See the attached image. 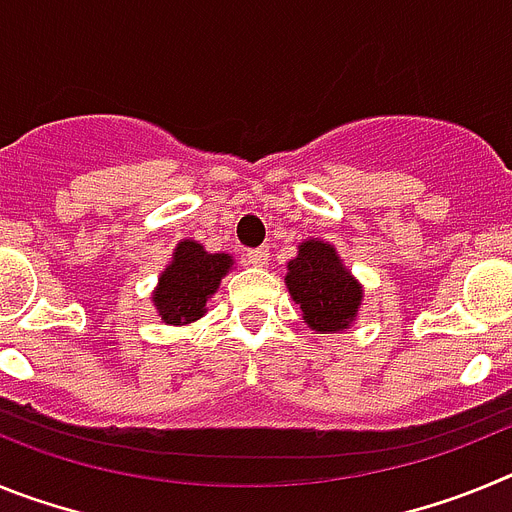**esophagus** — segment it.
<instances>
[{
	"label": "esophagus",
	"instance_id": "1",
	"mask_svg": "<svg viewBox=\"0 0 512 512\" xmlns=\"http://www.w3.org/2000/svg\"><path fill=\"white\" fill-rule=\"evenodd\" d=\"M248 264L253 266H266L269 264V248H251V251L246 253Z\"/></svg>",
	"mask_w": 512,
	"mask_h": 512
}]
</instances>
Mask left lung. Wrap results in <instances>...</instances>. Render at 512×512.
Segmentation results:
<instances>
[{"label": "left lung", "instance_id": "8db88e82", "mask_svg": "<svg viewBox=\"0 0 512 512\" xmlns=\"http://www.w3.org/2000/svg\"><path fill=\"white\" fill-rule=\"evenodd\" d=\"M289 295L302 307V318L312 330L333 333L356 318L361 305V287L348 274L333 246L307 241L297 259L287 266Z\"/></svg>", "mask_w": 512, "mask_h": 512}]
</instances>
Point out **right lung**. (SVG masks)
<instances>
[{
  "label": "right lung",
  "instance_id": "1",
  "mask_svg": "<svg viewBox=\"0 0 512 512\" xmlns=\"http://www.w3.org/2000/svg\"><path fill=\"white\" fill-rule=\"evenodd\" d=\"M228 253H207L200 243L182 241L176 246L174 261L158 279L153 295L161 320L184 325L205 315L207 297L215 295L217 284L230 269Z\"/></svg>",
  "mask_w": 512,
  "mask_h": 512
}]
</instances>
